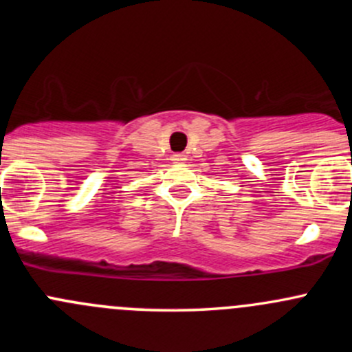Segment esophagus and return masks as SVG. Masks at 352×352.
Wrapping results in <instances>:
<instances>
[{
    "instance_id": "34e87169",
    "label": "esophagus",
    "mask_w": 352,
    "mask_h": 352,
    "mask_svg": "<svg viewBox=\"0 0 352 352\" xmlns=\"http://www.w3.org/2000/svg\"><path fill=\"white\" fill-rule=\"evenodd\" d=\"M172 160H173V163H186L187 155H184V153H175V155H172Z\"/></svg>"
}]
</instances>
